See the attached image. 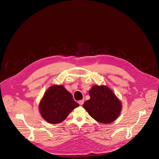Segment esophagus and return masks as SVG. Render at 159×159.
<instances>
[{
    "label": "esophagus",
    "instance_id": "obj_1",
    "mask_svg": "<svg viewBox=\"0 0 159 159\" xmlns=\"http://www.w3.org/2000/svg\"><path fill=\"white\" fill-rule=\"evenodd\" d=\"M84 100H80V101H79V104L80 106H82V105L84 104Z\"/></svg>",
    "mask_w": 159,
    "mask_h": 159
}]
</instances>
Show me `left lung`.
Wrapping results in <instances>:
<instances>
[{
    "label": "left lung",
    "mask_w": 159,
    "mask_h": 159,
    "mask_svg": "<svg viewBox=\"0 0 159 159\" xmlns=\"http://www.w3.org/2000/svg\"><path fill=\"white\" fill-rule=\"evenodd\" d=\"M90 99L83 104L84 108L96 121L108 124L115 121L120 116L121 101L106 85H94L89 90Z\"/></svg>",
    "instance_id": "8db88e82"
}]
</instances>
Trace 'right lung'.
I'll use <instances>...</instances> for the list:
<instances>
[{"label": "right lung", "mask_w": 159, "mask_h": 159, "mask_svg": "<svg viewBox=\"0 0 159 159\" xmlns=\"http://www.w3.org/2000/svg\"><path fill=\"white\" fill-rule=\"evenodd\" d=\"M79 106L72 95L62 85L50 87L39 104L42 118L50 124L62 122L70 113Z\"/></svg>", "instance_id": "1"}]
</instances>
